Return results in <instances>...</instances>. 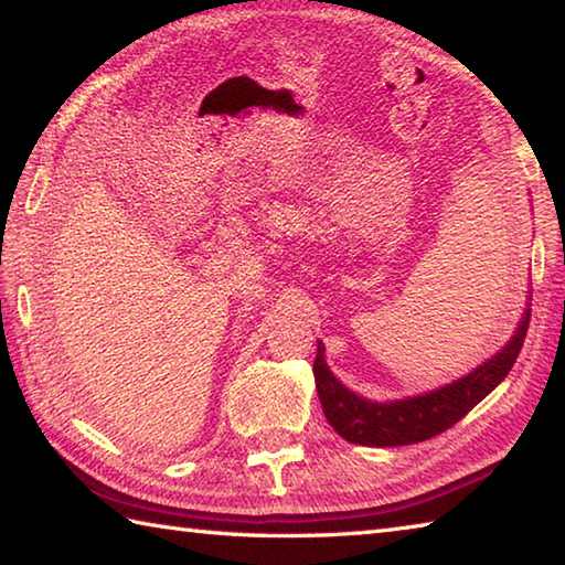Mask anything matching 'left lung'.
<instances>
[{
  "mask_svg": "<svg viewBox=\"0 0 565 565\" xmlns=\"http://www.w3.org/2000/svg\"><path fill=\"white\" fill-rule=\"evenodd\" d=\"M529 319L531 309H525L509 343L481 366H476L471 374L420 396L396 401H371L343 386L329 369L327 347L319 341L313 379H317L323 416L341 438L361 446H408L444 434L509 376L529 331Z\"/></svg>",
  "mask_w": 565,
  "mask_h": 565,
  "instance_id": "8db88e82",
  "label": "left lung"
}]
</instances>
